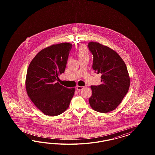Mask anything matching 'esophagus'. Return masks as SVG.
Here are the masks:
<instances>
[{
  "instance_id": "obj_1",
  "label": "esophagus",
  "mask_w": 155,
  "mask_h": 155,
  "mask_svg": "<svg viewBox=\"0 0 155 155\" xmlns=\"http://www.w3.org/2000/svg\"><path fill=\"white\" fill-rule=\"evenodd\" d=\"M84 88V87H83V86H77V90H78V91L82 90Z\"/></svg>"
}]
</instances>
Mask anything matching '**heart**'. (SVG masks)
I'll use <instances>...</instances> for the list:
<instances>
[{"label":"heart","mask_w":155,"mask_h":155,"mask_svg":"<svg viewBox=\"0 0 155 155\" xmlns=\"http://www.w3.org/2000/svg\"><path fill=\"white\" fill-rule=\"evenodd\" d=\"M77 53L80 60L86 58H89L90 53L87 47L85 45H81L80 47V48L78 49Z\"/></svg>","instance_id":"obj_1"}]
</instances>
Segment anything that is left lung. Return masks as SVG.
Segmentation results:
<instances>
[{"mask_svg":"<svg viewBox=\"0 0 155 155\" xmlns=\"http://www.w3.org/2000/svg\"><path fill=\"white\" fill-rule=\"evenodd\" d=\"M93 55V69L101 73L102 84L91 86V107L99 113H109L121 103L128 91L130 78L125 62L117 52L99 42L88 44Z\"/></svg>","mask_w":155,"mask_h":155,"instance_id":"obj_1","label":"left lung"}]
</instances>
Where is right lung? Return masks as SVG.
Wrapping results in <instances>:
<instances>
[{
	"label": "right lung",
	"mask_w": 155,
	"mask_h": 155,
	"mask_svg": "<svg viewBox=\"0 0 155 155\" xmlns=\"http://www.w3.org/2000/svg\"><path fill=\"white\" fill-rule=\"evenodd\" d=\"M72 44L62 42L45 48L30 62L25 88L31 101L42 113L57 116L69 106L75 88H66L57 81L64 73Z\"/></svg>",
	"instance_id": "add662e5"
}]
</instances>
